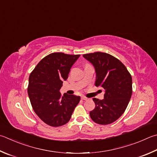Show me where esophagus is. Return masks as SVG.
Instances as JSON below:
<instances>
[{
  "instance_id": "esophagus-1",
  "label": "esophagus",
  "mask_w": 157,
  "mask_h": 157,
  "mask_svg": "<svg viewBox=\"0 0 157 157\" xmlns=\"http://www.w3.org/2000/svg\"><path fill=\"white\" fill-rule=\"evenodd\" d=\"M81 98H82V99H83V100H88V98H87L86 97H85V96H82Z\"/></svg>"
}]
</instances>
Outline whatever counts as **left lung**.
Returning <instances> with one entry per match:
<instances>
[{
	"label": "left lung",
	"instance_id": "1",
	"mask_svg": "<svg viewBox=\"0 0 157 157\" xmlns=\"http://www.w3.org/2000/svg\"><path fill=\"white\" fill-rule=\"evenodd\" d=\"M83 56L95 69V86L105 89L104 99L93 98L95 108L90 117L96 124H112L123 115L132 93V80L125 65L110 54L95 52Z\"/></svg>",
	"mask_w": 157,
	"mask_h": 157
}]
</instances>
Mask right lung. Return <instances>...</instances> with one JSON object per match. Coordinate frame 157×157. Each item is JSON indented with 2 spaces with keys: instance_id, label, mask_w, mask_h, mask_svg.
I'll return each instance as SVG.
<instances>
[{
  "instance_id": "add662e5",
  "label": "right lung",
  "mask_w": 157,
  "mask_h": 157,
  "mask_svg": "<svg viewBox=\"0 0 157 157\" xmlns=\"http://www.w3.org/2000/svg\"><path fill=\"white\" fill-rule=\"evenodd\" d=\"M80 55L52 53L42 58L29 78L28 95L34 112L45 124L59 127L69 122L80 97L59 92Z\"/></svg>"
}]
</instances>
